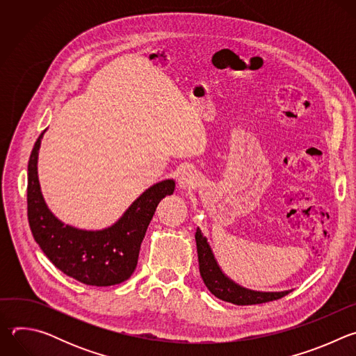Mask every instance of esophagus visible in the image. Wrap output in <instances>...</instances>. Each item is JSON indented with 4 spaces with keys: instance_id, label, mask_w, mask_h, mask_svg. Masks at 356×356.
I'll list each match as a JSON object with an SVG mask.
<instances>
[{
    "instance_id": "34e87169",
    "label": "esophagus",
    "mask_w": 356,
    "mask_h": 356,
    "mask_svg": "<svg viewBox=\"0 0 356 356\" xmlns=\"http://www.w3.org/2000/svg\"><path fill=\"white\" fill-rule=\"evenodd\" d=\"M177 181H179V187L181 190H190V188H194L198 184V176L193 170L187 169V170H183L180 173Z\"/></svg>"
}]
</instances>
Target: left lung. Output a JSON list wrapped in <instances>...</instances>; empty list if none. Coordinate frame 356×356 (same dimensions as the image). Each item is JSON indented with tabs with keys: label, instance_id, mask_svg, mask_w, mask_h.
<instances>
[{
	"label": "left lung",
	"instance_id": "left-lung-1",
	"mask_svg": "<svg viewBox=\"0 0 356 356\" xmlns=\"http://www.w3.org/2000/svg\"><path fill=\"white\" fill-rule=\"evenodd\" d=\"M195 246L198 255V266L202 282L207 289L218 298L238 304V306H250V304H261L273 301L284 297L291 290L284 291H259L246 289L238 283H235L231 277H228L221 266L218 265L214 252L210 246V242L206 236H202L200 228L195 229Z\"/></svg>",
	"mask_w": 356,
	"mask_h": 356
}]
</instances>
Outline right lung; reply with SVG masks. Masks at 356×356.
<instances>
[{
    "mask_svg": "<svg viewBox=\"0 0 356 356\" xmlns=\"http://www.w3.org/2000/svg\"><path fill=\"white\" fill-rule=\"evenodd\" d=\"M46 129L39 135L28 163V221L36 243L65 275L90 286H113L134 273L140 243L162 198L176 181L166 179L146 188L124 214L103 229H81L60 221L43 198L38 156Z\"/></svg>",
    "mask_w": 356,
    "mask_h": 356,
    "instance_id": "right-lung-1",
    "label": "right lung"
}]
</instances>
